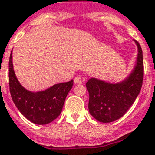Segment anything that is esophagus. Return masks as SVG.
Returning a JSON list of instances; mask_svg holds the SVG:
<instances>
[{
  "label": "esophagus",
  "mask_w": 155,
  "mask_h": 155,
  "mask_svg": "<svg viewBox=\"0 0 155 155\" xmlns=\"http://www.w3.org/2000/svg\"><path fill=\"white\" fill-rule=\"evenodd\" d=\"M83 78L80 77V76H78V77H76L75 78H74V83L75 84H81V83H83Z\"/></svg>",
  "instance_id": "34e87169"
}]
</instances>
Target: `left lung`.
Segmentation results:
<instances>
[{
  "label": "left lung",
  "instance_id": "8db88e82",
  "mask_svg": "<svg viewBox=\"0 0 155 155\" xmlns=\"http://www.w3.org/2000/svg\"><path fill=\"white\" fill-rule=\"evenodd\" d=\"M136 44L139 49L137 65L124 82L111 84L91 78L86 83L89 93L88 109L97 121L111 123L120 118L138 97L143 80V60L141 47L138 41Z\"/></svg>",
  "mask_w": 155,
  "mask_h": 155
}]
</instances>
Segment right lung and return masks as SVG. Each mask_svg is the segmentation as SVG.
Listing matches in <instances>:
<instances>
[{
	"label": "right lung",
	"mask_w": 155,
	"mask_h": 155,
	"mask_svg": "<svg viewBox=\"0 0 155 155\" xmlns=\"http://www.w3.org/2000/svg\"><path fill=\"white\" fill-rule=\"evenodd\" d=\"M73 85V80L56 84L39 93L23 88L17 81L12 66V54L9 59V88L14 104L23 116L36 124H48L62 112L66 97Z\"/></svg>",
	"instance_id": "add662e5"
}]
</instances>
